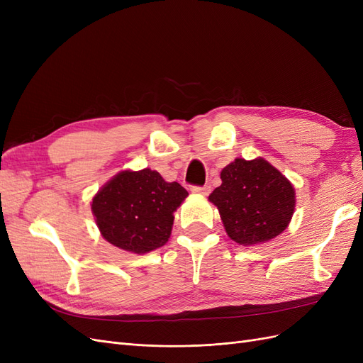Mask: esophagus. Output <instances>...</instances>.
<instances>
[{
	"mask_svg": "<svg viewBox=\"0 0 363 363\" xmlns=\"http://www.w3.org/2000/svg\"><path fill=\"white\" fill-rule=\"evenodd\" d=\"M191 191L199 195H207L211 192V188H208V186H191Z\"/></svg>",
	"mask_w": 363,
	"mask_h": 363,
	"instance_id": "1",
	"label": "esophagus"
}]
</instances>
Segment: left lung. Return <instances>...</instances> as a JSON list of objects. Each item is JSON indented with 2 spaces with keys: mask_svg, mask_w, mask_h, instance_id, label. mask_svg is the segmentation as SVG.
I'll return each mask as SVG.
<instances>
[{
  "mask_svg": "<svg viewBox=\"0 0 363 363\" xmlns=\"http://www.w3.org/2000/svg\"><path fill=\"white\" fill-rule=\"evenodd\" d=\"M221 186L211 200L230 239L240 245L268 242L291 223L295 189L265 159H235L221 171Z\"/></svg>",
  "mask_w": 363,
  "mask_h": 363,
  "instance_id": "obj_1",
  "label": "left lung"
}]
</instances>
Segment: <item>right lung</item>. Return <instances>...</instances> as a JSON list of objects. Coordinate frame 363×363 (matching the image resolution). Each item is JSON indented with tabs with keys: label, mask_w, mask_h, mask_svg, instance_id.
I'll list each match as a JSON object with an SVG mask.
<instances>
[{
	"label": "right lung",
	"mask_w": 363,
	"mask_h": 363,
	"mask_svg": "<svg viewBox=\"0 0 363 363\" xmlns=\"http://www.w3.org/2000/svg\"><path fill=\"white\" fill-rule=\"evenodd\" d=\"M188 196L182 184L168 183L157 171H121L92 199V213L101 236L136 255L168 242L174 212Z\"/></svg>",
	"instance_id": "1"
}]
</instances>
